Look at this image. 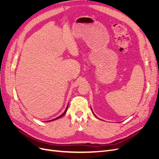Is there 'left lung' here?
Returning <instances> with one entry per match:
<instances>
[{
    "mask_svg": "<svg viewBox=\"0 0 159 159\" xmlns=\"http://www.w3.org/2000/svg\"><path fill=\"white\" fill-rule=\"evenodd\" d=\"M93 115H94V114H93Z\"/></svg>",
    "mask_w": 159,
    "mask_h": 159,
    "instance_id": "8db88e82",
    "label": "left lung"
}]
</instances>
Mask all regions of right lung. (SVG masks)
Here are the masks:
<instances>
[{
    "label": "right lung",
    "mask_w": 159,
    "mask_h": 159,
    "mask_svg": "<svg viewBox=\"0 0 159 159\" xmlns=\"http://www.w3.org/2000/svg\"><path fill=\"white\" fill-rule=\"evenodd\" d=\"M67 108H68V106L67 107V108H66V111H65V112L61 115H60V116H58V117H57V118H56V119H52V120H50V121H52V120H56V119H60V118H61V116H63L64 115H65V113H66V111H67ZM46 122H48V121H46Z\"/></svg>",
    "instance_id": "right-lung-1"
}]
</instances>
